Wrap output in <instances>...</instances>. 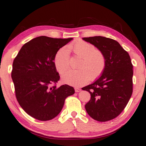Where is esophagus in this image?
Masks as SVG:
<instances>
[{
	"label": "esophagus",
	"instance_id": "1",
	"mask_svg": "<svg viewBox=\"0 0 146 146\" xmlns=\"http://www.w3.org/2000/svg\"><path fill=\"white\" fill-rule=\"evenodd\" d=\"M75 91L76 92H79L81 91V89L78 88V87H75Z\"/></svg>",
	"mask_w": 146,
	"mask_h": 146
}]
</instances>
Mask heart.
Listing matches in <instances>:
<instances>
[{"instance_id":"b5f03b06","label":"heart","mask_w":146,"mask_h":146,"mask_svg":"<svg viewBox=\"0 0 146 146\" xmlns=\"http://www.w3.org/2000/svg\"><path fill=\"white\" fill-rule=\"evenodd\" d=\"M68 50L72 51L82 60L79 65L80 70H68L61 76L64 84L79 87L87 84L89 80H94L102 75L105 68V58L92 44L84 41H78L68 45ZM70 54L67 48H62L56 53L54 62L57 70L62 73L68 68Z\"/></svg>"}]
</instances>
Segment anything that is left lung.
I'll list each match as a JSON object with an SVG mask.
<instances>
[{"label":"left lung","instance_id":"obj_1","mask_svg":"<svg viewBox=\"0 0 146 146\" xmlns=\"http://www.w3.org/2000/svg\"><path fill=\"white\" fill-rule=\"evenodd\" d=\"M82 39L93 44L105 58V70L100 77L82 88L91 96L85 108L94 120H112L124 109L133 92V72L130 57L114 39L103 36Z\"/></svg>","mask_w":146,"mask_h":146}]
</instances>
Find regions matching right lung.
I'll use <instances>...</instances> for the list:
<instances>
[{
    "label": "right lung",
    "mask_w": 146,
    "mask_h": 146,
    "mask_svg": "<svg viewBox=\"0 0 146 146\" xmlns=\"http://www.w3.org/2000/svg\"><path fill=\"white\" fill-rule=\"evenodd\" d=\"M72 39L37 37L23 45L13 61L11 78L18 102L38 120L56 117L65 99L75 93L68 85L52 86L60 78L54 62L55 54Z\"/></svg>",
    "instance_id": "add662e5"
}]
</instances>
